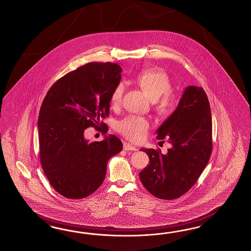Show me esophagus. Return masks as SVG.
<instances>
[{
	"mask_svg": "<svg viewBox=\"0 0 251 251\" xmlns=\"http://www.w3.org/2000/svg\"><path fill=\"white\" fill-rule=\"evenodd\" d=\"M123 149H124V151H137V148L132 146V145H130V144H128V143H124Z\"/></svg>",
	"mask_w": 251,
	"mask_h": 251,
	"instance_id": "obj_1",
	"label": "esophagus"
}]
</instances>
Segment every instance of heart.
<instances>
[{
  "mask_svg": "<svg viewBox=\"0 0 251 251\" xmlns=\"http://www.w3.org/2000/svg\"><path fill=\"white\" fill-rule=\"evenodd\" d=\"M136 84L140 86L153 101L158 100V108L162 113H171L177 105L176 96L171 93V79L168 74L159 69H149L142 71L136 76ZM125 86L118 83L111 91L110 102L112 107H119L123 101ZM150 123L145 118L140 116L126 117L116 124L118 132L132 142H142L150 129Z\"/></svg>",
  "mask_w": 251,
  "mask_h": 251,
  "instance_id": "heart-1",
  "label": "heart"
}]
</instances>
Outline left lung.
I'll use <instances>...</instances> for the list:
<instances>
[{
  "mask_svg": "<svg viewBox=\"0 0 251 251\" xmlns=\"http://www.w3.org/2000/svg\"><path fill=\"white\" fill-rule=\"evenodd\" d=\"M157 139L171 145L168 152L141 149L150 164L140 172L146 190L161 200H175L188 192L208 164L212 151L210 106L201 87L185 89L177 109L157 130Z\"/></svg>",
  "mask_w": 251,
  "mask_h": 251,
  "instance_id": "1",
  "label": "left lung"
}]
</instances>
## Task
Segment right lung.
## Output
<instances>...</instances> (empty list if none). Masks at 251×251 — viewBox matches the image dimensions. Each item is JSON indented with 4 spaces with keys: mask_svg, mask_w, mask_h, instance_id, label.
<instances>
[{
    "mask_svg": "<svg viewBox=\"0 0 251 251\" xmlns=\"http://www.w3.org/2000/svg\"><path fill=\"white\" fill-rule=\"evenodd\" d=\"M111 62H90L64 75L50 87L40 109V159L53 189L73 200L92 194L103 182L108 160L123 151L114 135L89 143L84 129L108 127L110 96L122 79Z\"/></svg>",
    "mask_w": 251,
    "mask_h": 251,
    "instance_id": "obj_1",
    "label": "right lung"
}]
</instances>
